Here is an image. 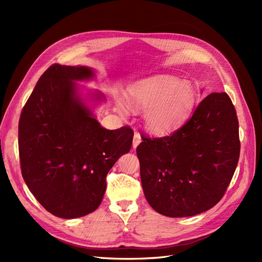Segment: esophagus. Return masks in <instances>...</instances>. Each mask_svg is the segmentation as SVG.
I'll return each instance as SVG.
<instances>
[{
    "instance_id": "34e87169",
    "label": "esophagus",
    "mask_w": 262,
    "mask_h": 262,
    "mask_svg": "<svg viewBox=\"0 0 262 262\" xmlns=\"http://www.w3.org/2000/svg\"><path fill=\"white\" fill-rule=\"evenodd\" d=\"M141 136L140 134L138 133V132H136L134 133V137H133V143H132V146H133V148H136L140 143H141Z\"/></svg>"
}]
</instances>
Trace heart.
<instances>
[{
	"mask_svg": "<svg viewBox=\"0 0 262 262\" xmlns=\"http://www.w3.org/2000/svg\"><path fill=\"white\" fill-rule=\"evenodd\" d=\"M126 104L137 112H143L146 129L155 134L172 131L189 117L194 106L195 90L191 83L173 76H163L134 84L125 95ZM118 110L125 113V106L117 102Z\"/></svg>",
	"mask_w": 262,
	"mask_h": 262,
	"instance_id": "obj_1",
	"label": "heart"
}]
</instances>
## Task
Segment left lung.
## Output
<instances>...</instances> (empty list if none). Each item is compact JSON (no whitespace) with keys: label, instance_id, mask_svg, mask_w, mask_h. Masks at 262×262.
Listing matches in <instances>:
<instances>
[{"label":"left lung","instance_id":"8db88e82","mask_svg":"<svg viewBox=\"0 0 262 262\" xmlns=\"http://www.w3.org/2000/svg\"><path fill=\"white\" fill-rule=\"evenodd\" d=\"M137 147L148 204L169 217L193 216L224 195L238 163V120L226 93H212L168 137L142 138Z\"/></svg>","mask_w":262,"mask_h":262}]
</instances>
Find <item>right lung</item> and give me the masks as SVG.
Masks as SVG:
<instances>
[{"mask_svg": "<svg viewBox=\"0 0 262 262\" xmlns=\"http://www.w3.org/2000/svg\"><path fill=\"white\" fill-rule=\"evenodd\" d=\"M93 78L89 67L51 66L19 118L23 178L38 202L62 219L81 217L99 207L108 171L132 145L130 126L105 129L87 104L104 101V95L95 91L82 97L76 82Z\"/></svg>", "mask_w": 262, "mask_h": 262, "instance_id": "1", "label": "right lung"}]
</instances>
